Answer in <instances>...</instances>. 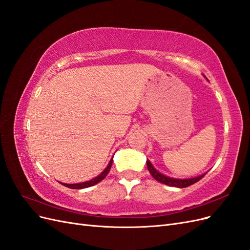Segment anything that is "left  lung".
Here are the masks:
<instances>
[{
	"instance_id": "obj_1",
	"label": "left lung",
	"mask_w": 250,
	"mask_h": 250,
	"mask_svg": "<svg viewBox=\"0 0 250 250\" xmlns=\"http://www.w3.org/2000/svg\"><path fill=\"white\" fill-rule=\"evenodd\" d=\"M147 168L154 179L160 181V183H162L164 185H167L170 187H176V188H187L188 186H192L193 184L197 183V181H199L204 175H206V174H202V175H200V176L194 177V178H187V179L172 178L169 176H166V175H164V174L156 171L149 160H147Z\"/></svg>"
}]
</instances>
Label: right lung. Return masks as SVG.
<instances>
[{
	"instance_id": "right-lung-1",
	"label": "right lung",
	"mask_w": 250,
	"mask_h": 250,
	"mask_svg": "<svg viewBox=\"0 0 250 250\" xmlns=\"http://www.w3.org/2000/svg\"><path fill=\"white\" fill-rule=\"evenodd\" d=\"M111 165H112V158L110 160L109 164L106 168H105V170L100 174V175H98L97 177L90 179V180H87V181H84V183H80V184H62L64 187H67L70 188H88V187H92V186H95L97 185L98 183H100L101 180H103L105 177H106V175L108 174L110 168H111Z\"/></svg>"
}]
</instances>
